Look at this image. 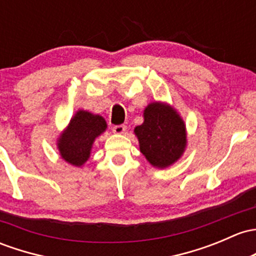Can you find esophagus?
I'll return each mask as SVG.
<instances>
[{
    "instance_id": "obj_1",
    "label": "esophagus",
    "mask_w": 256,
    "mask_h": 256,
    "mask_svg": "<svg viewBox=\"0 0 256 256\" xmlns=\"http://www.w3.org/2000/svg\"><path fill=\"white\" fill-rule=\"evenodd\" d=\"M125 131H126V126L125 125L112 126V132L118 134V135H122V134H125Z\"/></svg>"
}]
</instances>
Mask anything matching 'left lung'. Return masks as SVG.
<instances>
[{
  "label": "left lung",
  "mask_w": 256,
  "mask_h": 256,
  "mask_svg": "<svg viewBox=\"0 0 256 256\" xmlns=\"http://www.w3.org/2000/svg\"><path fill=\"white\" fill-rule=\"evenodd\" d=\"M144 119L135 128L142 154L157 168L176 163L186 147V128L176 110L168 104L154 102L144 109Z\"/></svg>",
  "instance_id": "1"
}]
</instances>
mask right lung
Returning a JSON list of instances; mask_svg holds the SVG:
<instances>
[{"instance_id": "add662e5", "label": "right lung", "mask_w": 256, "mask_h": 256, "mask_svg": "<svg viewBox=\"0 0 256 256\" xmlns=\"http://www.w3.org/2000/svg\"><path fill=\"white\" fill-rule=\"evenodd\" d=\"M106 130V121L103 116L78 110L58 140L62 160L72 166H82L90 158L94 140Z\"/></svg>"}]
</instances>
